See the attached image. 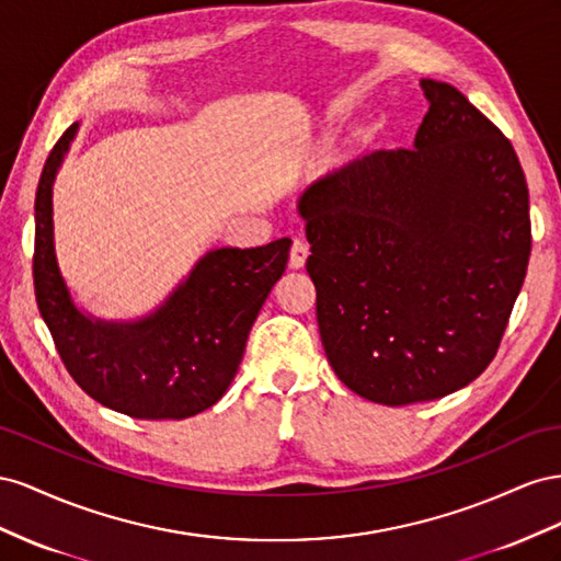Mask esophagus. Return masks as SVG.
Listing matches in <instances>:
<instances>
[{"label":"esophagus","mask_w":561,"mask_h":561,"mask_svg":"<svg viewBox=\"0 0 561 561\" xmlns=\"http://www.w3.org/2000/svg\"><path fill=\"white\" fill-rule=\"evenodd\" d=\"M308 255H310V247H308L306 239H294L291 255H289V265H291L294 270L302 267V265H306V261H308Z\"/></svg>","instance_id":"esophagus-1"}]
</instances>
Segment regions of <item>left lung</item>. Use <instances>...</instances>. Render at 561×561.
Wrapping results in <instances>:
<instances>
[{
	"label": "left lung",
	"instance_id": "8db88e82",
	"mask_svg": "<svg viewBox=\"0 0 561 561\" xmlns=\"http://www.w3.org/2000/svg\"><path fill=\"white\" fill-rule=\"evenodd\" d=\"M421 87L430 110L413 148L359 157L298 202L327 357L352 392L388 407L486 369L531 253L512 142L456 87Z\"/></svg>",
	"mask_w": 561,
	"mask_h": 561
}]
</instances>
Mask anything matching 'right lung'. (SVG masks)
<instances>
[{
    "label": "right lung",
    "instance_id": "right-lung-1",
    "mask_svg": "<svg viewBox=\"0 0 561 561\" xmlns=\"http://www.w3.org/2000/svg\"><path fill=\"white\" fill-rule=\"evenodd\" d=\"M77 124L58 138L35 197L32 277L42 319L68 374L95 402L162 421L190 419L226 394L253 319L284 275L291 239L206 253L154 314L134 324L93 322L75 308L54 253L51 185Z\"/></svg>",
    "mask_w": 561,
    "mask_h": 561
}]
</instances>
